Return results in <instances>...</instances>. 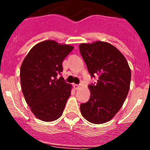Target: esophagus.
Returning a JSON list of instances; mask_svg holds the SVG:
<instances>
[{"mask_svg": "<svg viewBox=\"0 0 150 150\" xmlns=\"http://www.w3.org/2000/svg\"><path fill=\"white\" fill-rule=\"evenodd\" d=\"M79 87H80V86H79V85H78V84H74V88H75V89H78V88H79Z\"/></svg>", "mask_w": 150, "mask_h": 150, "instance_id": "34e87169", "label": "esophagus"}]
</instances>
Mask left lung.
I'll return each instance as SVG.
<instances>
[{"label":"left lung","instance_id":"1","mask_svg":"<svg viewBox=\"0 0 150 150\" xmlns=\"http://www.w3.org/2000/svg\"><path fill=\"white\" fill-rule=\"evenodd\" d=\"M79 48L91 77L98 76L97 83L88 86L90 98L80 104V111L90 122H107L117 113L126 98L131 70L124 55L110 43L97 41L82 43Z\"/></svg>","mask_w":150,"mask_h":150}]
</instances>
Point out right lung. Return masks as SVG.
I'll list each match as a JSON object with an SVG mask.
<instances>
[{
	"label": "right lung",
	"instance_id": "obj_1",
	"mask_svg": "<svg viewBox=\"0 0 150 150\" xmlns=\"http://www.w3.org/2000/svg\"><path fill=\"white\" fill-rule=\"evenodd\" d=\"M54 40L38 43L25 58L20 69L22 93L32 112L44 122L62 116L71 95V85L62 76V62L73 50Z\"/></svg>",
	"mask_w": 150,
	"mask_h": 150
}]
</instances>
